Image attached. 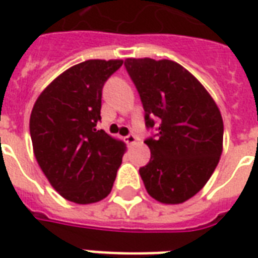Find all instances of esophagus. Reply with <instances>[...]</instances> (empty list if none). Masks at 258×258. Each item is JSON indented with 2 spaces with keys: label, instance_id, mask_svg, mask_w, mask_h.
<instances>
[{
  "label": "esophagus",
  "instance_id": "34e87169",
  "mask_svg": "<svg viewBox=\"0 0 258 258\" xmlns=\"http://www.w3.org/2000/svg\"><path fill=\"white\" fill-rule=\"evenodd\" d=\"M125 142H127L128 145H135V144L138 142V138H137L135 135L130 134V135H127V137H125Z\"/></svg>",
  "mask_w": 258,
  "mask_h": 258
}]
</instances>
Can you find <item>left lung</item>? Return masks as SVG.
<instances>
[{
	"instance_id": "left-lung-1",
	"label": "left lung",
	"mask_w": 258,
	"mask_h": 258,
	"mask_svg": "<svg viewBox=\"0 0 258 258\" xmlns=\"http://www.w3.org/2000/svg\"><path fill=\"white\" fill-rule=\"evenodd\" d=\"M124 66L138 90L148 128L151 160L140 168L148 194L166 205L184 203L214 173L222 153L224 123L200 81L168 59L128 58Z\"/></svg>"
}]
</instances>
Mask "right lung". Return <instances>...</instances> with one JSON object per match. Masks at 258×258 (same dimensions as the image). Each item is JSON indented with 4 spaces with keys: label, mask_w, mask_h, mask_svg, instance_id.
Returning <instances> with one entry per match:
<instances>
[{
    "label": "right lung",
    "mask_w": 258,
    "mask_h": 258,
    "mask_svg": "<svg viewBox=\"0 0 258 258\" xmlns=\"http://www.w3.org/2000/svg\"><path fill=\"white\" fill-rule=\"evenodd\" d=\"M121 64V59L74 64L42 91L31 110L37 163L53 189L77 205L105 199L123 160V141L96 130L103 84Z\"/></svg>",
    "instance_id": "add662e5"
}]
</instances>
